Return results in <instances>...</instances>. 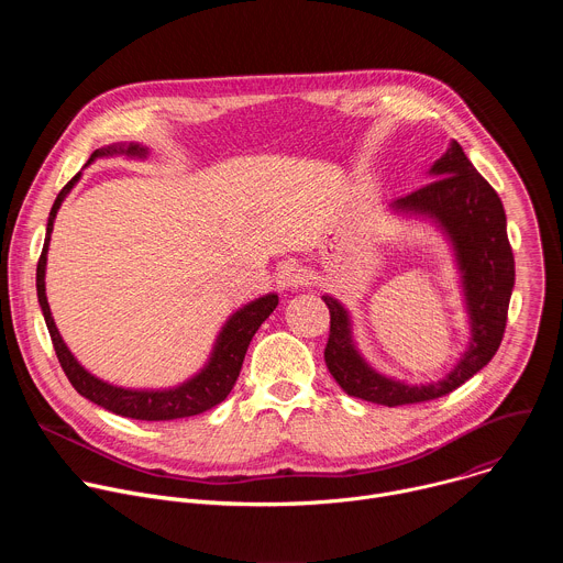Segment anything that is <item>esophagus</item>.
I'll list each match as a JSON object with an SVG mask.
<instances>
[{
    "mask_svg": "<svg viewBox=\"0 0 563 563\" xmlns=\"http://www.w3.org/2000/svg\"><path fill=\"white\" fill-rule=\"evenodd\" d=\"M305 280H307L305 269L296 261H285L276 272V285L280 289H296L305 285Z\"/></svg>",
    "mask_w": 563,
    "mask_h": 563,
    "instance_id": "34e87169",
    "label": "esophagus"
}]
</instances>
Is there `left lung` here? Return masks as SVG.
<instances>
[{
  "label": "left lung",
  "instance_id": "1",
  "mask_svg": "<svg viewBox=\"0 0 563 563\" xmlns=\"http://www.w3.org/2000/svg\"><path fill=\"white\" fill-rule=\"evenodd\" d=\"M437 178L391 202L396 211L430 216L450 235L463 278L472 339L467 352L445 378L428 385H406L374 372L356 352L345 307L323 296L330 309L325 363L336 383L356 398L396 408L423 404L450 394L497 354L515 287V256L506 231V211L497 191L481 176L459 142L432 165Z\"/></svg>",
  "mask_w": 563,
  "mask_h": 563
}]
</instances>
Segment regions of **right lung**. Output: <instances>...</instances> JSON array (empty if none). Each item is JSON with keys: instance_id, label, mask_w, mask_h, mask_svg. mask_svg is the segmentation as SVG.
<instances>
[{"instance_id": "1", "label": "right lung", "mask_w": 563, "mask_h": 563, "mask_svg": "<svg viewBox=\"0 0 563 563\" xmlns=\"http://www.w3.org/2000/svg\"><path fill=\"white\" fill-rule=\"evenodd\" d=\"M115 153H124V155H133V157H144L146 148L140 144H113L107 148H98L91 153L89 163H93L96 157L102 155H115ZM79 180V174L66 183V187L57 194L51 216H48V224H46V240H44V250L42 256L37 261V298H40V307L46 320V328L57 354V361L66 374V378L70 380V385L82 394L85 398L93 400L96 406L126 417V419H137V421H174V419H185V417H196L202 415L211 408H216L218 404L227 398V394L233 389L240 367H243L247 347L254 339V334L258 332V328L265 323L267 316L276 309L278 305V296L276 294H267L263 298H256L254 302L245 305L243 309H238L229 320L227 325L222 328L218 343L213 347V354L209 358V363L205 365V369L200 374H196L194 378H189L187 383L172 387V389H157V391H148V389H124V387H115L109 385L100 378H96L93 374H89L82 365L75 361V356L68 352V347L64 345L55 323L51 316V307L46 300V287H44V274H46V252H48V240H51V231H53V220L57 216V209L62 205V200L66 198V194L75 187V183Z\"/></svg>"}]
</instances>
